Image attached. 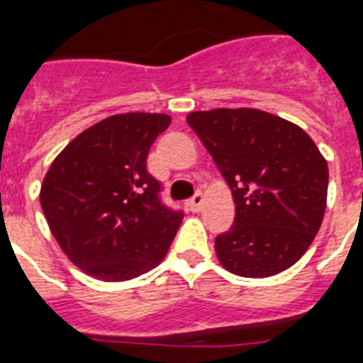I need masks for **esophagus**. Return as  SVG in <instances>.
I'll use <instances>...</instances> for the list:
<instances>
[{
  "instance_id": "obj_1",
  "label": "esophagus",
  "mask_w": 363,
  "mask_h": 363,
  "mask_svg": "<svg viewBox=\"0 0 363 363\" xmlns=\"http://www.w3.org/2000/svg\"><path fill=\"white\" fill-rule=\"evenodd\" d=\"M201 205H203V196L198 192L190 201H188V209L192 211V213H198V211L201 209Z\"/></svg>"
}]
</instances>
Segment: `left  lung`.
I'll list each match as a JSON object with an SVG mask.
<instances>
[{"label": "left lung", "mask_w": 363, "mask_h": 363, "mask_svg": "<svg viewBox=\"0 0 363 363\" xmlns=\"http://www.w3.org/2000/svg\"><path fill=\"white\" fill-rule=\"evenodd\" d=\"M235 203L230 232L215 239L230 273L273 277L315 241L328 199V162L299 125L259 109L196 111L186 116Z\"/></svg>", "instance_id": "obj_1"}]
</instances>
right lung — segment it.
Segmentation results:
<instances>
[{"label": "right lung", "instance_id": "obj_1", "mask_svg": "<svg viewBox=\"0 0 363 363\" xmlns=\"http://www.w3.org/2000/svg\"><path fill=\"white\" fill-rule=\"evenodd\" d=\"M171 116L113 115L73 139L41 184L43 213L60 248L86 275L130 281L165 258L182 213L158 198L148 150Z\"/></svg>", "mask_w": 363, "mask_h": 363}]
</instances>
